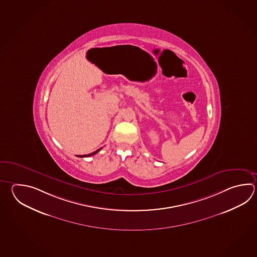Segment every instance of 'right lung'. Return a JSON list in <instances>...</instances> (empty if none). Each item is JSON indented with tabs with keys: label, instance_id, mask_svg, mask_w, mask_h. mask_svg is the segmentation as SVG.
<instances>
[{
	"label": "right lung",
	"instance_id": "right-lung-1",
	"mask_svg": "<svg viewBox=\"0 0 257 257\" xmlns=\"http://www.w3.org/2000/svg\"><path fill=\"white\" fill-rule=\"evenodd\" d=\"M100 149H101V148H100V149H98V150H96V151H95V152L91 153V154H89V155H84V156H77V157H91V156H94L95 154H97V153L99 152V151H100Z\"/></svg>",
	"mask_w": 257,
	"mask_h": 257
}]
</instances>
